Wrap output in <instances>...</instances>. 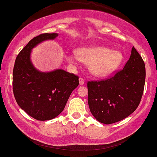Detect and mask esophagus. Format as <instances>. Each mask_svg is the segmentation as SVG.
Returning <instances> with one entry per match:
<instances>
[{"label":"esophagus","instance_id":"34e87169","mask_svg":"<svg viewBox=\"0 0 157 157\" xmlns=\"http://www.w3.org/2000/svg\"><path fill=\"white\" fill-rule=\"evenodd\" d=\"M79 84H80V85H83L84 84H85V79L82 78H79Z\"/></svg>","mask_w":157,"mask_h":157}]
</instances>
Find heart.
I'll use <instances>...</instances> for the list:
<instances>
[{
	"label": "heart",
	"instance_id": "1",
	"mask_svg": "<svg viewBox=\"0 0 157 157\" xmlns=\"http://www.w3.org/2000/svg\"><path fill=\"white\" fill-rule=\"evenodd\" d=\"M75 53L66 55L67 61L71 65L77 64L80 60L89 64L90 72L98 77L112 73L123 60L122 54L119 51H111L102 45L78 48Z\"/></svg>",
	"mask_w": 157,
	"mask_h": 157
}]
</instances>
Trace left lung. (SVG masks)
Wrapping results in <instances>:
<instances>
[{"mask_svg": "<svg viewBox=\"0 0 157 157\" xmlns=\"http://www.w3.org/2000/svg\"><path fill=\"white\" fill-rule=\"evenodd\" d=\"M145 65L132 47L124 69L112 78L87 82L89 108L99 122L111 124L124 120L136 111L144 92Z\"/></svg>", "mask_w": 157, "mask_h": 157, "instance_id": "left-lung-1", "label": "left lung"}]
</instances>
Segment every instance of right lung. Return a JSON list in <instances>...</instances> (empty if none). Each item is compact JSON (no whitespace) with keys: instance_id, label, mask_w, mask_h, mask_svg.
<instances>
[{"instance_id":"1","label":"right lung","mask_w":157,"mask_h":157,"mask_svg":"<svg viewBox=\"0 0 157 157\" xmlns=\"http://www.w3.org/2000/svg\"><path fill=\"white\" fill-rule=\"evenodd\" d=\"M58 36L56 33H42L33 38L19 52L15 61L13 74L15 99L21 109L38 121H48L59 115L79 84L78 76L73 73L60 69L40 72L32 63V48Z\"/></svg>"}]
</instances>
